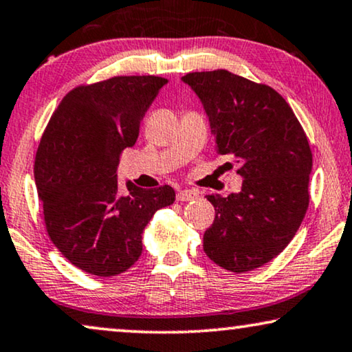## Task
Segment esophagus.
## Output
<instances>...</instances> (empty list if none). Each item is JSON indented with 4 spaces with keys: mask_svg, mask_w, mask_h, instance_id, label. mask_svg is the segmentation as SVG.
Segmentation results:
<instances>
[{
    "mask_svg": "<svg viewBox=\"0 0 352 352\" xmlns=\"http://www.w3.org/2000/svg\"><path fill=\"white\" fill-rule=\"evenodd\" d=\"M199 195H197V191L195 190H180L177 192V199L178 201H192V199H197Z\"/></svg>",
    "mask_w": 352,
    "mask_h": 352,
    "instance_id": "1",
    "label": "esophagus"
}]
</instances>
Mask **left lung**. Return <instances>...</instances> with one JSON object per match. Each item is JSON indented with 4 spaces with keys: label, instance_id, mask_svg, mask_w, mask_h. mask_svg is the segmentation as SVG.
<instances>
[{
    "label": "left lung",
    "instance_id": "8db88e82",
    "mask_svg": "<svg viewBox=\"0 0 352 352\" xmlns=\"http://www.w3.org/2000/svg\"><path fill=\"white\" fill-rule=\"evenodd\" d=\"M182 81L201 100L217 150L244 178L239 192L207 196L215 220L204 232L206 255L232 273L260 268L289 245L308 210V138L270 86L226 70L188 73Z\"/></svg>",
    "mask_w": 352,
    "mask_h": 352
}]
</instances>
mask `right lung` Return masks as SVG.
Wrapping results in <instances>:
<instances>
[{"instance_id":"obj_1","label":"right lung","mask_w":352,"mask_h":352,"mask_svg":"<svg viewBox=\"0 0 352 352\" xmlns=\"http://www.w3.org/2000/svg\"><path fill=\"white\" fill-rule=\"evenodd\" d=\"M166 84L160 76H116L79 86L58 103L43 133L34 182L47 234L89 274L131 268L148 221L175 201L169 185L142 190L129 180L122 195L116 174L122 150L135 145L143 116Z\"/></svg>"}]
</instances>
